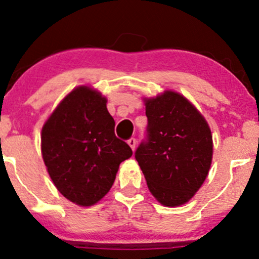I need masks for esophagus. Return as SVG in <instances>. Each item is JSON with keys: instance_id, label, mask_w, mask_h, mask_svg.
I'll list each match as a JSON object with an SVG mask.
<instances>
[{"instance_id": "esophagus-1", "label": "esophagus", "mask_w": 259, "mask_h": 259, "mask_svg": "<svg viewBox=\"0 0 259 259\" xmlns=\"http://www.w3.org/2000/svg\"><path fill=\"white\" fill-rule=\"evenodd\" d=\"M127 144H129V146L132 147L133 151H135V147H136V139L135 138H132L127 140Z\"/></svg>"}]
</instances>
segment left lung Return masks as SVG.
Masks as SVG:
<instances>
[{
	"label": "left lung",
	"instance_id": "8db88e82",
	"mask_svg": "<svg viewBox=\"0 0 259 259\" xmlns=\"http://www.w3.org/2000/svg\"><path fill=\"white\" fill-rule=\"evenodd\" d=\"M146 136L135 158L151 194L168 207L184 204L206 180L212 134L201 113L173 91L146 100Z\"/></svg>",
	"mask_w": 259,
	"mask_h": 259
}]
</instances>
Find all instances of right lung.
Segmentation results:
<instances>
[{"label":"right lung","instance_id":"obj_1","mask_svg":"<svg viewBox=\"0 0 259 259\" xmlns=\"http://www.w3.org/2000/svg\"><path fill=\"white\" fill-rule=\"evenodd\" d=\"M100 92L80 86L59 103L41 134V151L58 191L92 206L109 191L132 148L114 134V119Z\"/></svg>","mask_w":259,"mask_h":259}]
</instances>
